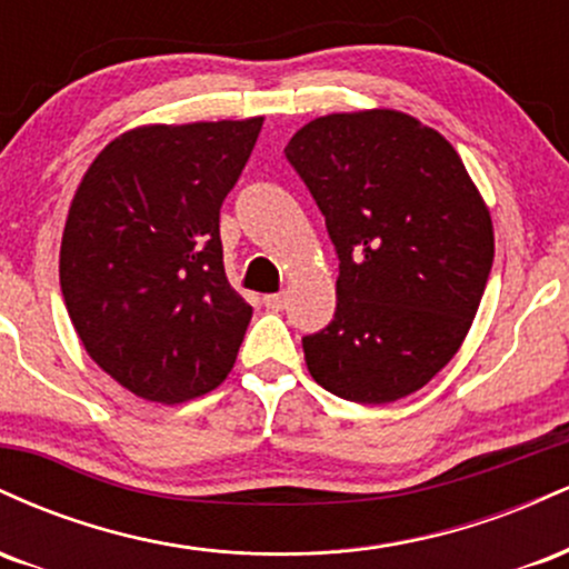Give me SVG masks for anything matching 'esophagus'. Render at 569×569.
Wrapping results in <instances>:
<instances>
[{
	"label": "esophagus",
	"mask_w": 569,
	"mask_h": 569,
	"mask_svg": "<svg viewBox=\"0 0 569 569\" xmlns=\"http://www.w3.org/2000/svg\"><path fill=\"white\" fill-rule=\"evenodd\" d=\"M267 310H283L286 302H289V297H286V291H278V293H267V297L262 299Z\"/></svg>",
	"instance_id": "34e87169"
}]
</instances>
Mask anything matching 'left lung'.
<instances>
[{"mask_svg":"<svg viewBox=\"0 0 569 569\" xmlns=\"http://www.w3.org/2000/svg\"><path fill=\"white\" fill-rule=\"evenodd\" d=\"M286 158L339 257L335 321L302 339L312 380L356 403L415 393L460 350L492 270L479 187L439 130L396 109L316 117Z\"/></svg>","mask_w":569,"mask_h":569,"instance_id":"1","label":"left lung"}]
</instances>
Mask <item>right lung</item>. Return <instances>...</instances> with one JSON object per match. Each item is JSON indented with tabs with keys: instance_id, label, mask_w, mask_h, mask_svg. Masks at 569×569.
I'll return each mask as SVG.
<instances>
[{
	"instance_id": "obj_1",
	"label": "right lung",
	"mask_w": 569,
	"mask_h": 569,
	"mask_svg": "<svg viewBox=\"0 0 569 569\" xmlns=\"http://www.w3.org/2000/svg\"><path fill=\"white\" fill-rule=\"evenodd\" d=\"M262 122L126 130L77 187L63 302L88 356L133 396L192 401L230 375L253 310L227 280L219 208Z\"/></svg>"
}]
</instances>
